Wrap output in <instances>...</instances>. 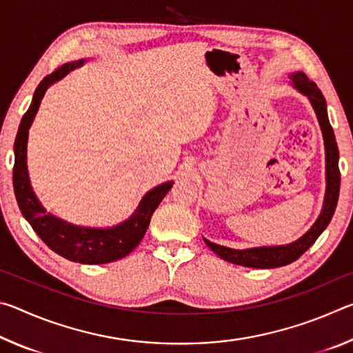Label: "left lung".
Segmentation results:
<instances>
[{"mask_svg":"<svg viewBox=\"0 0 353 353\" xmlns=\"http://www.w3.org/2000/svg\"><path fill=\"white\" fill-rule=\"evenodd\" d=\"M292 82H294L296 88L301 93L308 97L310 103H312L313 109L318 115L322 135H324L325 143V162H327V191H325V201L324 208L319 214V218L313 224L305 235L299 238L297 241L286 244V246H274V248H254V249H244L236 250L230 248L219 246L208 240H204L207 246L210 248L214 254L225 261L234 263V265L248 266V268H260V270H268V268H279L290 265V263L296 261L299 256L313 246L318 236L325 230V227L330 223V219L334 213V208L338 204L339 196V182H341V172H339L338 160V145L334 140L333 129L330 126L327 117V107H325V98L322 97L321 90L303 73H296L291 76Z\"/></svg>","mask_w":353,"mask_h":353,"instance_id":"1","label":"left lung"}]
</instances>
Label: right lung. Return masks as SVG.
I'll use <instances>...</instances> for the list:
<instances>
[{
	"label": "right lung",
	"mask_w": 353,
	"mask_h": 353,
	"mask_svg": "<svg viewBox=\"0 0 353 353\" xmlns=\"http://www.w3.org/2000/svg\"><path fill=\"white\" fill-rule=\"evenodd\" d=\"M82 62L83 61L62 65L56 71H52L51 74H48L39 83V87L35 88L32 103L23 115L19 132L15 137V163L12 179H14L15 198L23 216L29 221L35 234L41 238V241L48 248L71 261L83 263V265H103V263L123 259L139 246L146 234L152 213L171 190L172 182L159 185V187L146 193L132 216L119 225L112 227V229H90V227L73 225L52 216L51 213H46L45 208L41 207L39 199L35 198L28 176V130L31 128L32 119L39 110L40 101L43 98L46 88L52 82L62 79L68 71L81 67Z\"/></svg>",
	"instance_id": "add662e5"
}]
</instances>
